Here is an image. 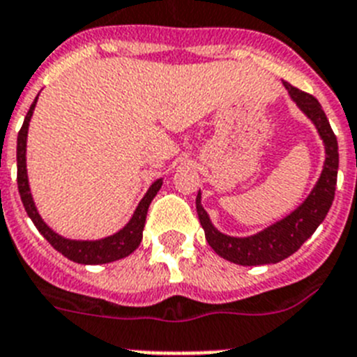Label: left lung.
<instances>
[{
	"label": "left lung",
	"mask_w": 357,
	"mask_h": 357,
	"mask_svg": "<svg viewBox=\"0 0 357 357\" xmlns=\"http://www.w3.org/2000/svg\"><path fill=\"white\" fill-rule=\"evenodd\" d=\"M291 100L298 105L320 135L325 147V161L321 174L309 192V196L298 204L289 215L280 221L273 222L268 228L250 237H231L219 231L210 221V215L201 204V190L197 192L196 208L199 222L204 230L206 243L210 244L213 252L222 259L230 260L238 266H262L277 264L280 260L293 255L302 246L318 226L324 222L328 208L334 201V190H336L337 165H340V154H337V140L334 136L331 123L321 109L320 102L312 95L303 93L284 82Z\"/></svg>",
	"instance_id": "obj_1"
}]
</instances>
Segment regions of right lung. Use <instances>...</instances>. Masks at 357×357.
I'll return each mask as SVG.
<instances>
[{
	"instance_id": "1",
	"label": "right lung",
	"mask_w": 357,
	"mask_h": 357,
	"mask_svg": "<svg viewBox=\"0 0 357 357\" xmlns=\"http://www.w3.org/2000/svg\"><path fill=\"white\" fill-rule=\"evenodd\" d=\"M39 97V95H37ZM37 97L33 104L30 105L29 113L24 116L23 127H21L20 135H17V188H20V196L23 201V206L39 230V234L48 241L52 246L57 250L59 253H63L66 259L73 260L77 264H107V262H114L123 257L131 255L136 248L140 246L142 237H144V226L145 219H147V210L151 201L158 194V190L163 185V179H156V181L149 187L147 194L142 197V201L136 206L135 213L129 219L122 230L116 234L109 235V237L97 238V241H77V238H68L59 235L54 228H50L45 221H43L41 213L37 212V206L33 203L32 192H30L29 183V172H26V138H29V126L32 120L33 109H36Z\"/></svg>"
}]
</instances>
